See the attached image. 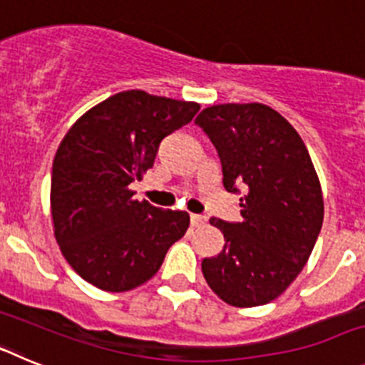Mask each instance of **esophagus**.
I'll return each instance as SVG.
<instances>
[{"label": "esophagus", "mask_w": 365, "mask_h": 365, "mask_svg": "<svg viewBox=\"0 0 365 365\" xmlns=\"http://www.w3.org/2000/svg\"><path fill=\"white\" fill-rule=\"evenodd\" d=\"M190 219H192V225H193V227H202V225H205V222H206L205 215L192 214V215H190Z\"/></svg>", "instance_id": "1"}]
</instances>
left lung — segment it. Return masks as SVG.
<instances>
[{
	"mask_svg": "<svg viewBox=\"0 0 365 365\" xmlns=\"http://www.w3.org/2000/svg\"><path fill=\"white\" fill-rule=\"evenodd\" d=\"M217 150L227 192L240 193L241 222L210 219L225 248L202 259L212 291L234 307L265 305L307 263L324 222V197L298 131L265 104H217L199 113Z\"/></svg>",
	"mask_w": 365,
	"mask_h": 365,
	"instance_id": "1",
	"label": "left lung"
}]
</instances>
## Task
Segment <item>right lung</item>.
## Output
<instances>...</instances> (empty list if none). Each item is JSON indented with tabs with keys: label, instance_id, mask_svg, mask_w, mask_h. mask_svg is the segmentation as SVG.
<instances>
[{
	"label": "right lung",
	"instance_id": "1",
	"mask_svg": "<svg viewBox=\"0 0 365 365\" xmlns=\"http://www.w3.org/2000/svg\"><path fill=\"white\" fill-rule=\"evenodd\" d=\"M201 106L140 89L96 104L71 125L51 177L54 237L74 272L108 292H125L157 274L190 215L133 199L130 185L153 166L166 135Z\"/></svg>",
	"mask_w": 365,
	"mask_h": 365
}]
</instances>
